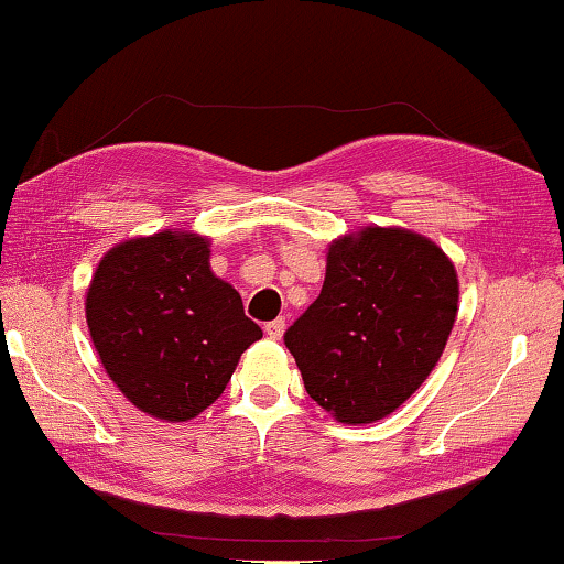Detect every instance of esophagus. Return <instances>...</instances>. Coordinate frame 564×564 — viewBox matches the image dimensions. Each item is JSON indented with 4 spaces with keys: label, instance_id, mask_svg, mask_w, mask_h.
Returning <instances> with one entry per match:
<instances>
[{
    "label": "esophagus",
    "instance_id": "34e87169",
    "mask_svg": "<svg viewBox=\"0 0 564 564\" xmlns=\"http://www.w3.org/2000/svg\"><path fill=\"white\" fill-rule=\"evenodd\" d=\"M285 330V318H275V321H268L265 324V336L273 338V341H279Z\"/></svg>",
    "mask_w": 564,
    "mask_h": 564
}]
</instances>
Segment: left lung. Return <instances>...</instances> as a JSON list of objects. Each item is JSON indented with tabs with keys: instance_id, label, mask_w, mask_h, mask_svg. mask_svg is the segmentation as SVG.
<instances>
[{
	"instance_id": "1",
	"label": "left lung",
	"mask_w": 564,
	"mask_h": 564,
	"mask_svg": "<svg viewBox=\"0 0 564 564\" xmlns=\"http://www.w3.org/2000/svg\"><path fill=\"white\" fill-rule=\"evenodd\" d=\"M457 303V271L440 246L369 226L330 243L324 289L283 341L318 406L344 424H371L432 373Z\"/></svg>"
}]
</instances>
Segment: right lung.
I'll return each mask as SVG.
<instances>
[{"instance_id": "obj_1", "label": "right lung", "mask_w": 564, "mask_h": 564, "mask_svg": "<svg viewBox=\"0 0 564 564\" xmlns=\"http://www.w3.org/2000/svg\"><path fill=\"white\" fill-rule=\"evenodd\" d=\"M208 261V238L163 230L107 250L87 289V328L107 377L165 422L208 409L263 336Z\"/></svg>"}]
</instances>
